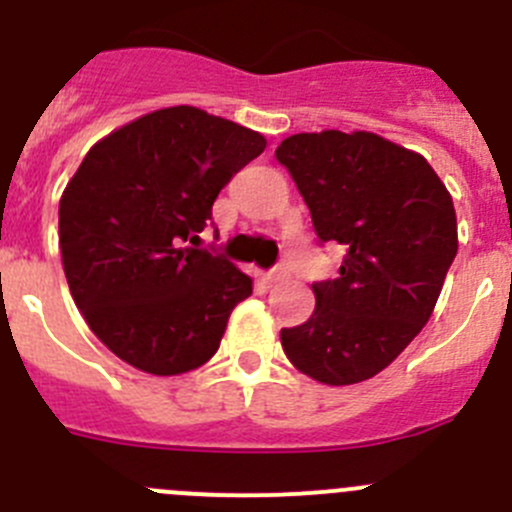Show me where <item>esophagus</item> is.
Instances as JSON below:
<instances>
[{"label": "esophagus", "instance_id": "obj_1", "mask_svg": "<svg viewBox=\"0 0 512 512\" xmlns=\"http://www.w3.org/2000/svg\"><path fill=\"white\" fill-rule=\"evenodd\" d=\"M288 275H290L288 267L275 265V267H270V270H267V283H280V280H285Z\"/></svg>", "mask_w": 512, "mask_h": 512}]
</instances>
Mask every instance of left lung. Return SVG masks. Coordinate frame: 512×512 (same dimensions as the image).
I'll return each mask as SVG.
<instances>
[{"label":"left lung","mask_w":512,"mask_h":512,"mask_svg":"<svg viewBox=\"0 0 512 512\" xmlns=\"http://www.w3.org/2000/svg\"><path fill=\"white\" fill-rule=\"evenodd\" d=\"M321 245L346 250L338 278L313 283L315 310L283 328L285 356L331 386L384 371L429 321L457 255V217L427 159L376 133H295L275 151Z\"/></svg>","instance_id":"left-lung-1"}]
</instances>
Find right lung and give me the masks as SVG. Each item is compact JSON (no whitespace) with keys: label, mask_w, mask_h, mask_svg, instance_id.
Instances as JSON below:
<instances>
[{"label":"right lung","mask_w":512,"mask_h":512,"mask_svg":"<svg viewBox=\"0 0 512 512\" xmlns=\"http://www.w3.org/2000/svg\"><path fill=\"white\" fill-rule=\"evenodd\" d=\"M265 138L176 105L95 143L60 199V252L90 331L146 374L176 376L217 353L252 278L202 250L212 204Z\"/></svg>","instance_id":"1"}]
</instances>
